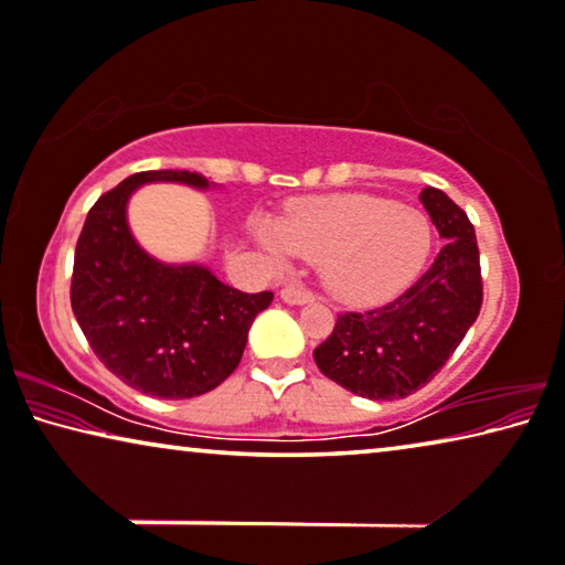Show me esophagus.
<instances>
[{
	"instance_id": "1",
	"label": "esophagus",
	"mask_w": 565,
	"mask_h": 565,
	"mask_svg": "<svg viewBox=\"0 0 565 565\" xmlns=\"http://www.w3.org/2000/svg\"><path fill=\"white\" fill-rule=\"evenodd\" d=\"M280 298L288 302V306H306V302L312 300V292L300 288V285H288V288L280 292Z\"/></svg>"
}]
</instances>
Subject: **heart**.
I'll list each match as a JSON object with an SVG mask.
<instances>
[{
  "mask_svg": "<svg viewBox=\"0 0 565 565\" xmlns=\"http://www.w3.org/2000/svg\"><path fill=\"white\" fill-rule=\"evenodd\" d=\"M255 237L275 259L320 263L323 285L349 306L392 300L422 275L434 227L414 206L371 194L295 202L277 220H257Z\"/></svg>",
  "mask_w": 565,
  "mask_h": 565,
  "instance_id": "obj_1",
  "label": "heart"
}]
</instances>
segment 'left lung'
I'll return each instance as SVG.
<instances>
[{
	"instance_id": "obj_1",
	"label": "left lung",
	"mask_w": 565,
	"mask_h": 565,
	"mask_svg": "<svg viewBox=\"0 0 565 565\" xmlns=\"http://www.w3.org/2000/svg\"><path fill=\"white\" fill-rule=\"evenodd\" d=\"M419 202L445 247L409 290L384 308L341 312L312 351L323 376L373 402L404 398L434 379L480 316V249L467 214L441 189Z\"/></svg>"
}]
</instances>
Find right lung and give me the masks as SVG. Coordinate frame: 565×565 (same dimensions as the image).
Returning a JSON list of instances; mask_svg holds the SVG:
<instances>
[{
	"mask_svg": "<svg viewBox=\"0 0 565 565\" xmlns=\"http://www.w3.org/2000/svg\"><path fill=\"white\" fill-rule=\"evenodd\" d=\"M210 189L196 171H141L103 194L75 247L71 302L93 353L136 392L192 398L239 366L247 333L273 292H242L204 265H167L138 245L126 206L138 186Z\"/></svg>",
	"mask_w": 565,
	"mask_h": 565,
	"instance_id": "1",
	"label": "right lung"
}]
</instances>
